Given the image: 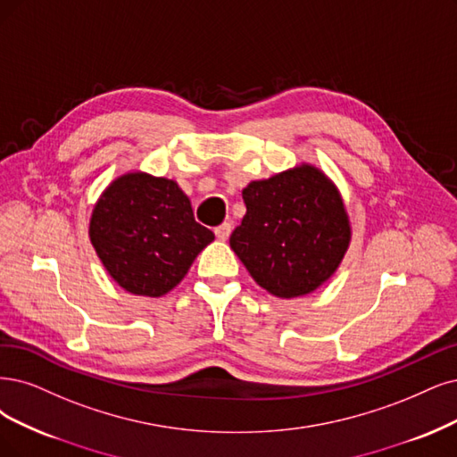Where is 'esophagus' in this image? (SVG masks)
Instances as JSON below:
<instances>
[{
	"instance_id": "obj_1",
	"label": "esophagus",
	"mask_w": 457,
	"mask_h": 457,
	"mask_svg": "<svg viewBox=\"0 0 457 457\" xmlns=\"http://www.w3.org/2000/svg\"><path fill=\"white\" fill-rule=\"evenodd\" d=\"M229 233H231V224L229 222H224V224H220V226L214 228V235L220 241H226L229 237Z\"/></svg>"
}]
</instances>
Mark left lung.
<instances>
[{"instance_id":"left-lung-1","label":"left lung","mask_w":457,"mask_h":457,"mask_svg":"<svg viewBox=\"0 0 457 457\" xmlns=\"http://www.w3.org/2000/svg\"><path fill=\"white\" fill-rule=\"evenodd\" d=\"M246 214L229 246L262 288L278 297L316 290L350 243L341 195L316 167L301 165L243 190Z\"/></svg>"}]
</instances>
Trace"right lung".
Instances as JSON below:
<instances>
[{
    "mask_svg": "<svg viewBox=\"0 0 457 457\" xmlns=\"http://www.w3.org/2000/svg\"><path fill=\"white\" fill-rule=\"evenodd\" d=\"M90 241L124 290L160 297L184 278L214 233L195 222L177 182L128 173L96 203Z\"/></svg>",
    "mask_w": 457,
    "mask_h": 457,
    "instance_id": "obj_1",
    "label": "right lung"
}]
</instances>
